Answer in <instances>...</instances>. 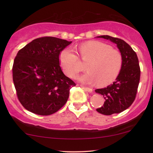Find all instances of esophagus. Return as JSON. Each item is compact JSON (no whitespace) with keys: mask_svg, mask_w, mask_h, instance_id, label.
<instances>
[{"mask_svg":"<svg viewBox=\"0 0 153 153\" xmlns=\"http://www.w3.org/2000/svg\"><path fill=\"white\" fill-rule=\"evenodd\" d=\"M79 86L81 87L82 88H83L84 90H86V91H87V92H92V90L91 88H88V87L82 86V85H79Z\"/></svg>","mask_w":153,"mask_h":153,"instance_id":"34e87169","label":"esophagus"}]
</instances>
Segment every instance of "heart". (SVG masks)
Instances as JSON below:
<instances>
[{
    "instance_id": "1",
    "label": "heart",
    "mask_w": 153,
    "mask_h": 153,
    "mask_svg": "<svg viewBox=\"0 0 153 153\" xmlns=\"http://www.w3.org/2000/svg\"><path fill=\"white\" fill-rule=\"evenodd\" d=\"M84 62H88V73L80 77V81L86 84L98 82L106 86L115 79L122 66L123 59L120 51L106 44L92 41L83 44L79 48ZM61 66L64 73L74 78L82 70V65L78 56L72 49H65L59 56Z\"/></svg>"
}]
</instances>
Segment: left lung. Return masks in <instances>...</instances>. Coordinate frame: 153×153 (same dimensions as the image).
Instances as JSON below:
<instances>
[{"mask_svg": "<svg viewBox=\"0 0 153 153\" xmlns=\"http://www.w3.org/2000/svg\"><path fill=\"white\" fill-rule=\"evenodd\" d=\"M97 37L115 43L123 59L121 71L115 81L104 88L95 90L105 99L104 105L97 111L103 115H111L125 111L134 102L140 78V68L136 52L125 41L107 35Z\"/></svg>", "mask_w": 153, "mask_h": 153, "instance_id": "obj_1", "label": "left lung"}]
</instances>
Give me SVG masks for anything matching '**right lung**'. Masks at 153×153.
Segmentation results:
<instances>
[{
	"label": "right lung",
	"instance_id": "right-lung-1",
	"mask_svg": "<svg viewBox=\"0 0 153 153\" xmlns=\"http://www.w3.org/2000/svg\"><path fill=\"white\" fill-rule=\"evenodd\" d=\"M71 42L45 36L18 51L12 68L13 80L18 100L25 109L49 115L65 104L69 90L76 84L62 71L59 55Z\"/></svg>",
	"mask_w": 153,
	"mask_h": 153
}]
</instances>
